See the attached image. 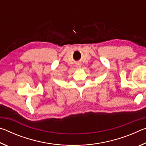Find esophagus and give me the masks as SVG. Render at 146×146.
<instances>
[{
  "label": "esophagus",
  "mask_w": 146,
  "mask_h": 146,
  "mask_svg": "<svg viewBox=\"0 0 146 146\" xmlns=\"http://www.w3.org/2000/svg\"><path fill=\"white\" fill-rule=\"evenodd\" d=\"M76 67H77L78 68H80L81 67V65L80 64H77V65H76Z\"/></svg>",
  "instance_id": "1"
}]
</instances>
